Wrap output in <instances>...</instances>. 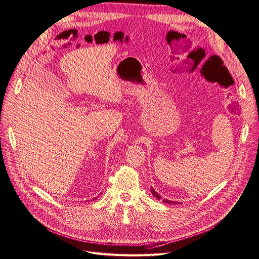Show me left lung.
I'll return each instance as SVG.
<instances>
[{"instance_id":"left-lung-1","label":"left lung","mask_w":259,"mask_h":259,"mask_svg":"<svg viewBox=\"0 0 259 259\" xmlns=\"http://www.w3.org/2000/svg\"><path fill=\"white\" fill-rule=\"evenodd\" d=\"M150 190H151V193H153V195H154V196H156L158 200H161V195H160L157 191H155V189H154L153 187L150 188ZM163 202H164V203H166V204H177V203H176V202H174V201H169V200H166V199H163Z\"/></svg>"}]
</instances>
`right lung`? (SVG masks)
Wrapping results in <instances>:
<instances>
[{
  "label": "right lung",
  "mask_w": 259,
  "mask_h": 259,
  "mask_svg": "<svg viewBox=\"0 0 259 259\" xmlns=\"http://www.w3.org/2000/svg\"><path fill=\"white\" fill-rule=\"evenodd\" d=\"M96 199H97V197H95V199H93V201H95V200H96Z\"/></svg>",
  "instance_id": "1"
}]
</instances>
